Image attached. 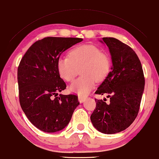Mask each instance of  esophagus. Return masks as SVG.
I'll list each match as a JSON object with an SVG mask.
<instances>
[{"instance_id": "esophagus-1", "label": "esophagus", "mask_w": 159, "mask_h": 159, "mask_svg": "<svg viewBox=\"0 0 159 159\" xmlns=\"http://www.w3.org/2000/svg\"><path fill=\"white\" fill-rule=\"evenodd\" d=\"M86 99V97H82V96H78V101H80V103H83Z\"/></svg>"}]
</instances>
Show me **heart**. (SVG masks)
I'll list each match as a JSON object with an SVG mask.
<instances>
[{"instance_id":"b5f03b06","label":"heart","mask_w":159,"mask_h":159,"mask_svg":"<svg viewBox=\"0 0 159 159\" xmlns=\"http://www.w3.org/2000/svg\"><path fill=\"white\" fill-rule=\"evenodd\" d=\"M69 57L61 56L57 61V70L62 80L72 82L78 69L82 77L70 85V92L85 97L94 87L96 81L101 82L108 76L111 59L97 46L86 44L77 46L69 52Z\"/></svg>"}]
</instances>
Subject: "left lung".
I'll use <instances>...</instances> for the list:
<instances>
[{
	"label": "left lung",
	"instance_id": "1",
	"mask_svg": "<svg viewBox=\"0 0 159 159\" xmlns=\"http://www.w3.org/2000/svg\"><path fill=\"white\" fill-rule=\"evenodd\" d=\"M102 40L109 48L113 66L95 93L107 94L110 102L95 98L96 108L90 118L98 131L115 134L127 129L137 118L145 80L141 62L133 49L115 38Z\"/></svg>",
	"mask_w": 159,
	"mask_h": 159
}]
</instances>
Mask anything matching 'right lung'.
<instances>
[{"instance_id": "add662e5", "label": "right lung", "mask_w": 159, "mask_h": 159, "mask_svg": "<svg viewBox=\"0 0 159 159\" xmlns=\"http://www.w3.org/2000/svg\"><path fill=\"white\" fill-rule=\"evenodd\" d=\"M80 38L46 37L30 46L17 68L20 103L31 123L40 130L64 129L79 106L76 95L60 94L66 84L57 70L61 53Z\"/></svg>"}]
</instances>
